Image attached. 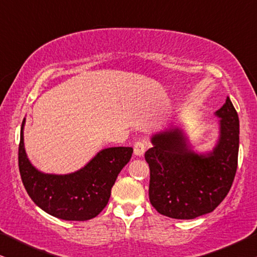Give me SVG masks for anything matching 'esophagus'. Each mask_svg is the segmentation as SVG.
<instances>
[{
    "instance_id": "obj_1",
    "label": "esophagus",
    "mask_w": 257,
    "mask_h": 257,
    "mask_svg": "<svg viewBox=\"0 0 257 257\" xmlns=\"http://www.w3.org/2000/svg\"><path fill=\"white\" fill-rule=\"evenodd\" d=\"M146 151V144L144 142H137L133 147V153L137 157H143L144 153Z\"/></svg>"
}]
</instances>
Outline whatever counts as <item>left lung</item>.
<instances>
[{
  "instance_id": "1",
  "label": "left lung",
  "mask_w": 257,
  "mask_h": 257,
  "mask_svg": "<svg viewBox=\"0 0 257 257\" xmlns=\"http://www.w3.org/2000/svg\"><path fill=\"white\" fill-rule=\"evenodd\" d=\"M219 139L210 152L192 150L188 136L178 126L154 133L145 153L150 166L152 206L172 219L191 220L213 212L233 185L237 168L240 122L229 97L215 112Z\"/></svg>"
}]
</instances>
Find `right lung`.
<instances>
[{"instance_id":"1","label":"right lung","mask_w":257,"mask_h":257,"mask_svg":"<svg viewBox=\"0 0 257 257\" xmlns=\"http://www.w3.org/2000/svg\"><path fill=\"white\" fill-rule=\"evenodd\" d=\"M21 126L19 167L22 182L31 200L50 215L66 221L96 217L107 205L111 188L131 159L132 147H108L98 152L85 166L69 174L38 171L28 159Z\"/></svg>"}]
</instances>
